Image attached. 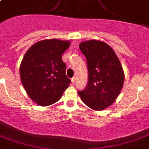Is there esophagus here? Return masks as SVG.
<instances>
[{
  "label": "esophagus",
  "mask_w": 149,
  "mask_h": 149,
  "mask_svg": "<svg viewBox=\"0 0 149 149\" xmlns=\"http://www.w3.org/2000/svg\"><path fill=\"white\" fill-rule=\"evenodd\" d=\"M75 81H76V78L73 77V78H72V79H71V82H72V84H74Z\"/></svg>",
  "instance_id": "1"
}]
</instances>
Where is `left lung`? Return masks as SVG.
Here are the masks:
<instances>
[{"label":"left lung","mask_w":149,"mask_h":149,"mask_svg":"<svg viewBox=\"0 0 149 149\" xmlns=\"http://www.w3.org/2000/svg\"><path fill=\"white\" fill-rule=\"evenodd\" d=\"M86 58L88 84L79 91L84 104L94 111H103L113 104L124 85L125 73L120 60L112 48L100 40L79 44Z\"/></svg>","instance_id":"left-lung-1"}]
</instances>
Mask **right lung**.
<instances>
[{"instance_id":"1","label":"right lung","mask_w":149,"mask_h":149,"mask_svg":"<svg viewBox=\"0 0 149 149\" xmlns=\"http://www.w3.org/2000/svg\"><path fill=\"white\" fill-rule=\"evenodd\" d=\"M70 46V41L52 38L35 43L29 48L20 65L22 84L34 102L49 106L60 99L69 87L63 53Z\"/></svg>"}]
</instances>
